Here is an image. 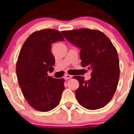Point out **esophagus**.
Wrapping results in <instances>:
<instances>
[{"instance_id": "34e87169", "label": "esophagus", "mask_w": 134, "mask_h": 134, "mask_svg": "<svg viewBox=\"0 0 134 134\" xmlns=\"http://www.w3.org/2000/svg\"><path fill=\"white\" fill-rule=\"evenodd\" d=\"M72 76H71V75H68V74H67V75H65L64 79L65 80H69V79H70V78H72Z\"/></svg>"}]
</instances>
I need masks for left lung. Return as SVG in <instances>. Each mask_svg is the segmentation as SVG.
Returning <instances> with one entry per match:
<instances>
[{
	"instance_id": "obj_1",
	"label": "left lung",
	"mask_w": 134,
	"mask_h": 134,
	"mask_svg": "<svg viewBox=\"0 0 134 134\" xmlns=\"http://www.w3.org/2000/svg\"><path fill=\"white\" fill-rule=\"evenodd\" d=\"M68 41L80 49L81 66L91 71L87 81L75 76L79 82L75 95L80 104L91 110L100 109L111 100L119 80V61L116 48L104 33L80 28L62 31Z\"/></svg>"
}]
</instances>
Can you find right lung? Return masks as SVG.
<instances>
[{"label":"right lung","instance_id":"right-lung-1","mask_svg":"<svg viewBox=\"0 0 134 134\" xmlns=\"http://www.w3.org/2000/svg\"><path fill=\"white\" fill-rule=\"evenodd\" d=\"M58 41H64L59 31H36L23 44L17 59L16 73L21 91L28 103L40 111L56 108L65 88L63 78L56 79L47 74L55 63L51 44Z\"/></svg>","mask_w":134,"mask_h":134}]
</instances>
